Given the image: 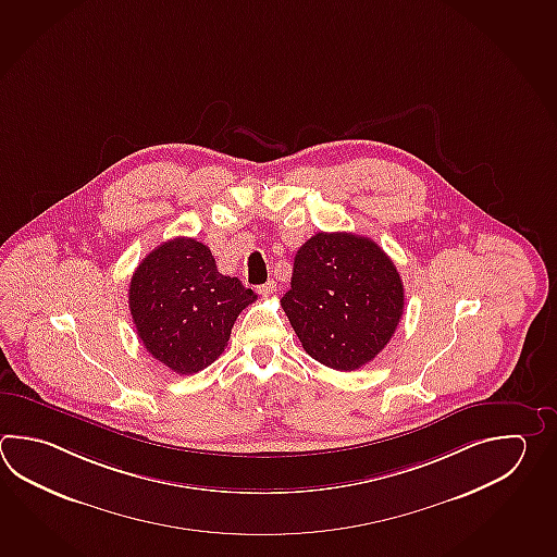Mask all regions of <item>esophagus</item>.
<instances>
[{"label": "esophagus", "mask_w": 557, "mask_h": 557, "mask_svg": "<svg viewBox=\"0 0 557 557\" xmlns=\"http://www.w3.org/2000/svg\"><path fill=\"white\" fill-rule=\"evenodd\" d=\"M275 287H277V285H275V282H273V280H270L268 284H263L260 285V287H258V294H261V296H270V294H273V292H275Z\"/></svg>", "instance_id": "34e87169"}]
</instances>
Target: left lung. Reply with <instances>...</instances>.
Masks as SVG:
<instances>
[{"instance_id": "left-lung-1", "label": "left lung", "mask_w": 557, "mask_h": 557, "mask_svg": "<svg viewBox=\"0 0 557 557\" xmlns=\"http://www.w3.org/2000/svg\"><path fill=\"white\" fill-rule=\"evenodd\" d=\"M282 307L309 357L335 371H355L393 337L405 289L373 239L319 232L297 250Z\"/></svg>"}]
</instances>
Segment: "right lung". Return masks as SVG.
I'll return each mask as SVG.
<instances>
[{"label": "right lung", "mask_w": 557, "mask_h": 557, "mask_svg": "<svg viewBox=\"0 0 557 557\" xmlns=\"http://www.w3.org/2000/svg\"><path fill=\"white\" fill-rule=\"evenodd\" d=\"M256 299L238 277L218 272L210 248L194 238L160 244L138 263L128 287L145 349L178 375L214 363L242 309Z\"/></svg>", "instance_id": "add662e5"}]
</instances>
